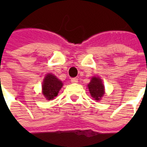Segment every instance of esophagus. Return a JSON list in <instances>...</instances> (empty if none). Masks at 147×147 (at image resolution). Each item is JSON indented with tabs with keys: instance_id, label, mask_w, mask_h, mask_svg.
<instances>
[{
	"instance_id": "34e87169",
	"label": "esophagus",
	"mask_w": 147,
	"mask_h": 147,
	"mask_svg": "<svg viewBox=\"0 0 147 147\" xmlns=\"http://www.w3.org/2000/svg\"><path fill=\"white\" fill-rule=\"evenodd\" d=\"M71 83H77L78 82V78H71Z\"/></svg>"
}]
</instances>
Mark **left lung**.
I'll use <instances>...</instances> for the list:
<instances>
[{
  "instance_id": "obj_1",
  "label": "left lung",
  "mask_w": 147,
  "mask_h": 147,
  "mask_svg": "<svg viewBox=\"0 0 147 147\" xmlns=\"http://www.w3.org/2000/svg\"><path fill=\"white\" fill-rule=\"evenodd\" d=\"M88 87L89 89L90 94L94 100H100V98L105 94V87L102 81L99 78L93 77Z\"/></svg>"
}]
</instances>
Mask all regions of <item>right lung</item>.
<instances>
[{
	"mask_svg": "<svg viewBox=\"0 0 147 147\" xmlns=\"http://www.w3.org/2000/svg\"><path fill=\"white\" fill-rule=\"evenodd\" d=\"M62 87V82L55 76L48 74L42 83V94L47 99L51 100L58 95V93Z\"/></svg>",
	"mask_w": 147,
	"mask_h": 147,
	"instance_id": "1",
	"label": "right lung"
}]
</instances>
